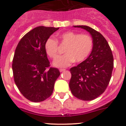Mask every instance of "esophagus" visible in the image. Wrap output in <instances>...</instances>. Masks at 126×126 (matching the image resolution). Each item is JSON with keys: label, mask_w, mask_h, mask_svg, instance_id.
Wrapping results in <instances>:
<instances>
[{"label": "esophagus", "mask_w": 126, "mask_h": 126, "mask_svg": "<svg viewBox=\"0 0 126 126\" xmlns=\"http://www.w3.org/2000/svg\"><path fill=\"white\" fill-rule=\"evenodd\" d=\"M65 71V69H60V72H63Z\"/></svg>", "instance_id": "34e87169"}]
</instances>
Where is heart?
<instances>
[{
	"mask_svg": "<svg viewBox=\"0 0 126 126\" xmlns=\"http://www.w3.org/2000/svg\"><path fill=\"white\" fill-rule=\"evenodd\" d=\"M61 44L66 46L63 55L55 58L53 65L57 68H66L74 61L81 62L85 60L93 48V40L87 34H80L73 31H67L58 36ZM44 49L47 55L55 58L58 53V41L50 37L45 42Z\"/></svg>",
	"mask_w": 126,
	"mask_h": 126,
	"instance_id": "heart-1",
	"label": "heart"
}]
</instances>
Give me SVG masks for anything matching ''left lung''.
I'll return each mask as SVG.
<instances>
[{
  "instance_id": "left-lung-1",
  "label": "left lung",
  "mask_w": 126,
  "mask_h": 126,
  "mask_svg": "<svg viewBox=\"0 0 126 126\" xmlns=\"http://www.w3.org/2000/svg\"><path fill=\"white\" fill-rule=\"evenodd\" d=\"M86 30L93 40L92 52L86 60L70 69L69 86L74 97L84 101L94 100L107 89L114 62L111 50L100 32L87 26H73Z\"/></svg>"
}]
</instances>
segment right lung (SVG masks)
Wrapping results in <instances>:
<instances>
[{
  "mask_svg": "<svg viewBox=\"0 0 126 126\" xmlns=\"http://www.w3.org/2000/svg\"><path fill=\"white\" fill-rule=\"evenodd\" d=\"M59 28L39 26L26 34L18 43L13 59L15 82L29 100L41 102L50 97L59 70L50 68L46 41Z\"/></svg>",
  "mask_w": 126,
  "mask_h": 126,
  "instance_id": "1",
  "label": "right lung"
}]
</instances>
